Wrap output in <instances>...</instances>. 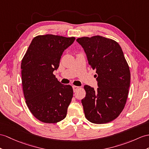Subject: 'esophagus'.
Instances as JSON below:
<instances>
[{
    "label": "esophagus",
    "instance_id": "esophagus-1",
    "mask_svg": "<svg viewBox=\"0 0 149 149\" xmlns=\"http://www.w3.org/2000/svg\"><path fill=\"white\" fill-rule=\"evenodd\" d=\"M79 88V86H72V88H73V91L74 92H76L77 91V90Z\"/></svg>",
    "mask_w": 149,
    "mask_h": 149
}]
</instances>
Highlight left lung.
<instances>
[{"instance_id":"left-lung-1","label":"left lung","mask_w":149,"mask_h":149,"mask_svg":"<svg viewBox=\"0 0 149 149\" xmlns=\"http://www.w3.org/2000/svg\"><path fill=\"white\" fill-rule=\"evenodd\" d=\"M77 41L85 50L88 64L96 73L98 88L85 85L81 100L85 116L95 124L117 118L124 109L130 84V71L124 54L114 40L97 35Z\"/></svg>"}]
</instances>
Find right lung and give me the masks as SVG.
Returning a JSON list of instances; mask_svg holds the SVG:
<instances>
[{
	"mask_svg": "<svg viewBox=\"0 0 149 149\" xmlns=\"http://www.w3.org/2000/svg\"><path fill=\"white\" fill-rule=\"evenodd\" d=\"M75 40L54 35H38L30 43L21 62L24 99L31 114L39 121L56 123L66 116L73 95L70 85H63L53 74L61 56Z\"/></svg>",
	"mask_w": 149,
	"mask_h": 149,
	"instance_id": "1",
	"label": "right lung"
}]
</instances>
